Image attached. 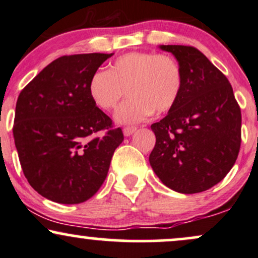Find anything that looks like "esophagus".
Here are the masks:
<instances>
[{"label": "esophagus", "mask_w": 258, "mask_h": 258, "mask_svg": "<svg viewBox=\"0 0 258 258\" xmlns=\"http://www.w3.org/2000/svg\"><path fill=\"white\" fill-rule=\"evenodd\" d=\"M135 132H136V126H125V128L123 129V133L125 136L133 135Z\"/></svg>", "instance_id": "obj_1"}]
</instances>
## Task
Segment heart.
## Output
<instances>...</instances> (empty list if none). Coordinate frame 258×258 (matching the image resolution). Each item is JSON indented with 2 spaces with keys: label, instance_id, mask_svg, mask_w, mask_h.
Segmentation results:
<instances>
[{
  "label": "heart",
  "instance_id": "obj_1",
  "mask_svg": "<svg viewBox=\"0 0 258 258\" xmlns=\"http://www.w3.org/2000/svg\"><path fill=\"white\" fill-rule=\"evenodd\" d=\"M183 74L175 57L153 51H130L113 60L108 71L94 72L88 94L96 107L111 111L124 96L129 99L116 112L117 123L135 124L147 119L154 110H171L180 99Z\"/></svg>",
  "mask_w": 258,
  "mask_h": 258
}]
</instances>
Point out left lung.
Returning a JSON list of instances; mask_svg holds the SVG:
<instances>
[{
  "label": "left lung",
  "mask_w": 258,
  "mask_h": 258,
  "mask_svg": "<svg viewBox=\"0 0 258 258\" xmlns=\"http://www.w3.org/2000/svg\"><path fill=\"white\" fill-rule=\"evenodd\" d=\"M176 57L183 88L176 105L151 129L150 164L166 187L183 195L204 192L223 180L238 158L241 112L231 83L202 51L159 45Z\"/></svg>",
  "instance_id": "1"
}]
</instances>
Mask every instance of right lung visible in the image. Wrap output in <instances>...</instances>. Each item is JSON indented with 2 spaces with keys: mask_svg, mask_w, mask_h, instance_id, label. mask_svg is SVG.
Listing matches in <instances>:
<instances>
[{
  "mask_svg": "<svg viewBox=\"0 0 258 258\" xmlns=\"http://www.w3.org/2000/svg\"><path fill=\"white\" fill-rule=\"evenodd\" d=\"M113 54L57 57L21 90L13 136L24 175L36 192L60 204H80L107 176L122 129L93 104L88 82ZM106 130L102 138L93 135Z\"/></svg>",
  "mask_w": 258,
  "mask_h": 258,
  "instance_id": "1",
  "label": "right lung"
}]
</instances>
